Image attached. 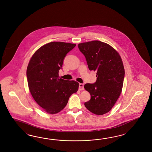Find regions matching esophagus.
<instances>
[{
  "mask_svg": "<svg viewBox=\"0 0 152 152\" xmlns=\"http://www.w3.org/2000/svg\"><path fill=\"white\" fill-rule=\"evenodd\" d=\"M79 90H84V85L83 83H79Z\"/></svg>",
  "mask_w": 152,
  "mask_h": 152,
  "instance_id": "34e87169",
  "label": "esophagus"
}]
</instances>
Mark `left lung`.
Here are the masks:
<instances>
[{"instance_id":"8db88e82","label":"left lung","mask_w":152,"mask_h":152,"mask_svg":"<svg viewBox=\"0 0 152 152\" xmlns=\"http://www.w3.org/2000/svg\"><path fill=\"white\" fill-rule=\"evenodd\" d=\"M78 47L89 69L97 72L96 83L84 86L91 95L85 106L94 114H105L114 106L122 91L125 75L123 61L118 51L102 42H83Z\"/></svg>"}]
</instances>
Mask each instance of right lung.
I'll return each instance as SVG.
<instances>
[{
	"instance_id": "right-lung-1",
	"label": "right lung",
	"mask_w": 152,
	"mask_h": 152,
	"mask_svg": "<svg viewBox=\"0 0 152 152\" xmlns=\"http://www.w3.org/2000/svg\"><path fill=\"white\" fill-rule=\"evenodd\" d=\"M76 44L52 42L38 48L29 60L28 84L34 100L46 113L55 114L63 110L69 97L78 91L75 81L60 78L58 72L66 54Z\"/></svg>"
}]
</instances>
